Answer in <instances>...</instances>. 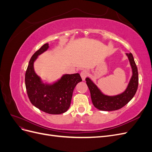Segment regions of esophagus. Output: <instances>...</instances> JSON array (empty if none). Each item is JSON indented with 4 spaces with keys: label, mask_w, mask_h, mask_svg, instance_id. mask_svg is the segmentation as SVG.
<instances>
[{
    "label": "esophagus",
    "mask_w": 152,
    "mask_h": 152,
    "mask_svg": "<svg viewBox=\"0 0 152 152\" xmlns=\"http://www.w3.org/2000/svg\"><path fill=\"white\" fill-rule=\"evenodd\" d=\"M89 75V72L87 70H83L80 73V76L82 80H85L86 78Z\"/></svg>",
    "instance_id": "obj_1"
}]
</instances>
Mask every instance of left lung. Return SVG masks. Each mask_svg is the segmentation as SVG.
Segmentation results:
<instances>
[{
    "mask_svg": "<svg viewBox=\"0 0 152 152\" xmlns=\"http://www.w3.org/2000/svg\"><path fill=\"white\" fill-rule=\"evenodd\" d=\"M132 68V75L126 89L122 93L115 96L104 94L93 81L89 77L86 79L88 86L92 102L94 107L102 111H113L121 109L127 104L134 97L138 86V72L132 54L126 53Z\"/></svg>",
    "mask_w": 152,
    "mask_h": 152,
    "instance_id": "1",
    "label": "left lung"
}]
</instances>
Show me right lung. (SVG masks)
Masks as SVG:
<instances>
[{"label": "right lung", "mask_w": 152, "mask_h": 152, "mask_svg": "<svg viewBox=\"0 0 152 152\" xmlns=\"http://www.w3.org/2000/svg\"><path fill=\"white\" fill-rule=\"evenodd\" d=\"M49 48L48 43L44 44L31 56L25 73L26 89L30 102L35 107L49 114H61L70 107L73 91L82 79L77 73L63 75L53 84L44 83L35 73L34 63Z\"/></svg>", "instance_id": "right-lung-1"}]
</instances>
